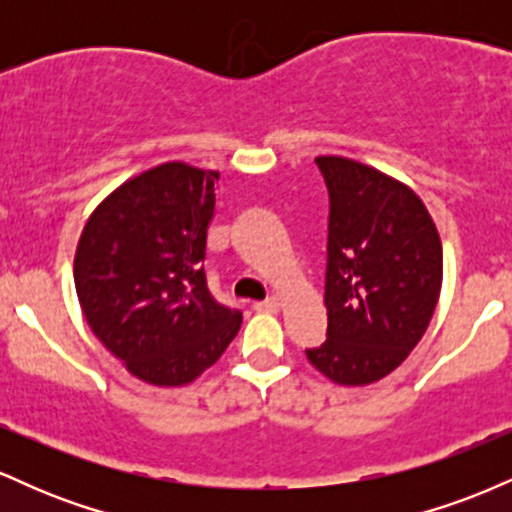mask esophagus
<instances>
[{
  "label": "esophagus",
  "instance_id": "34e87169",
  "mask_svg": "<svg viewBox=\"0 0 512 512\" xmlns=\"http://www.w3.org/2000/svg\"><path fill=\"white\" fill-rule=\"evenodd\" d=\"M279 308H281V301H279V298H276V296L267 298V301L255 303L257 313H279Z\"/></svg>",
  "mask_w": 512,
  "mask_h": 512
}]
</instances>
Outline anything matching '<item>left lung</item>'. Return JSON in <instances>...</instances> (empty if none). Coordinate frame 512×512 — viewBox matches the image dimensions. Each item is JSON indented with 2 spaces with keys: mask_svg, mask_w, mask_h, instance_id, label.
I'll use <instances>...</instances> for the list:
<instances>
[{
  "mask_svg": "<svg viewBox=\"0 0 512 512\" xmlns=\"http://www.w3.org/2000/svg\"><path fill=\"white\" fill-rule=\"evenodd\" d=\"M330 190L327 342L305 356L332 383L390 375L421 342L443 286V245L421 197L383 170L317 156Z\"/></svg>",
  "mask_w": 512,
  "mask_h": 512,
  "instance_id": "left-lung-1",
  "label": "left lung"
}]
</instances>
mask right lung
<instances>
[{"mask_svg": "<svg viewBox=\"0 0 512 512\" xmlns=\"http://www.w3.org/2000/svg\"><path fill=\"white\" fill-rule=\"evenodd\" d=\"M216 180V170L182 161L144 170L91 211L76 243L81 313L142 383H195L243 322L214 301L202 267Z\"/></svg>", "mask_w": 512, "mask_h": 512, "instance_id": "add662e5", "label": "right lung"}]
</instances>
